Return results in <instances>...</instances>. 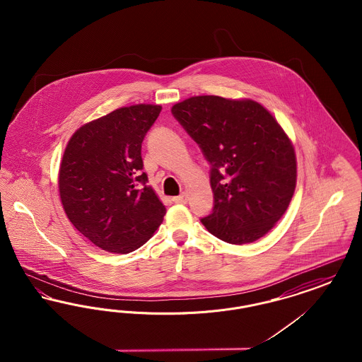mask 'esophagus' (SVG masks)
<instances>
[{
	"mask_svg": "<svg viewBox=\"0 0 362 362\" xmlns=\"http://www.w3.org/2000/svg\"><path fill=\"white\" fill-rule=\"evenodd\" d=\"M173 201L175 204H187V194H180L177 197H173Z\"/></svg>",
	"mask_w": 362,
	"mask_h": 362,
	"instance_id": "obj_1",
	"label": "esophagus"
}]
</instances>
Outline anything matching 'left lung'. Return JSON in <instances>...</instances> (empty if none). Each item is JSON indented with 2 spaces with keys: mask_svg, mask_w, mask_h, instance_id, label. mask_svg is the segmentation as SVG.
<instances>
[{
  "mask_svg": "<svg viewBox=\"0 0 362 362\" xmlns=\"http://www.w3.org/2000/svg\"><path fill=\"white\" fill-rule=\"evenodd\" d=\"M171 111L210 164L214 206L202 224L230 244L263 238L296 189V155L284 129L250 99L192 96Z\"/></svg>",
  "mask_w": 362,
  "mask_h": 362,
  "instance_id": "left-lung-1",
  "label": "left lung"
}]
</instances>
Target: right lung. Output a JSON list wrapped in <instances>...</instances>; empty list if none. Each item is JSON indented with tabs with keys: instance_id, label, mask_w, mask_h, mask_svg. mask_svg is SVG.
I'll use <instances>...</instances> for the list:
<instances>
[{
	"instance_id": "right-lung-1",
	"label": "right lung",
	"mask_w": 362,
	"mask_h": 362,
	"mask_svg": "<svg viewBox=\"0 0 362 362\" xmlns=\"http://www.w3.org/2000/svg\"><path fill=\"white\" fill-rule=\"evenodd\" d=\"M161 105L122 107L81 126L69 139L59 167L64 210L96 247L129 254L152 238L165 206L146 186L141 145Z\"/></svg>"
}]
</instances>
